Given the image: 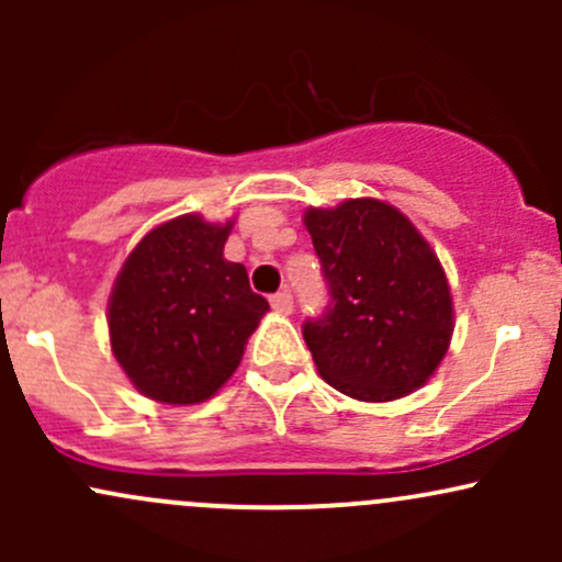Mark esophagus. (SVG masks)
Segmentation results:
<instances>
[{
    "label": "esophagus",
    "mask_w": 562,
    "mask_h": 562,
    "mask_svg": "<svg viewBox=\"0 0 562 562\" xmlns=\"http://www.w3.org/2000/svg\"><path fill=\"white\" fill-rule=\"evenodd\" d=\"M269 303H272V308L277 314H290L293 312V295L288 293V290H280V293H274L272 299H269Z\"/></svg>",
    "instance_id": "obj_1"
}]
</instances>
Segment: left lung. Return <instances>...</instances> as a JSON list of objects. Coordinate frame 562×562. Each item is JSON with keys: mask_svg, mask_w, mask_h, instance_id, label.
<instances>
[{"mask_svg": "<svg viewBox=\"0 0 562 562\" xmlns=\"http://www.w3.org/2000/svg\"><path fill=\"white\" fill-rule=\"evenodd\" d=\"M330 306L306 319L319 375L359 402L412 393L447 357L454 308L441 261L402 211L375 198L303 214Z\"/></svg>", "mask_w": 562, "mask_h": 562, "instance_id": "obj_1", "label": "left lung"}]
</instances>
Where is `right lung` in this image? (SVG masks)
<instances>
[{
  "label": "right lung",
  "mask_w": 562,
  "mask_h": 562,
  "mask_svg": "<svg viewBox=\"0 0 562 562\" xmlns=\"http://www.w3.org/2000/svg\"><path fill=\"white\" fill-rule=\"evenodd\" d=\"M229 232L232 222L177 216L147 232L115 277L111 348L153 402L184 406L214 396L269 312L243 263L224 259Z\"/></svg>",
  "instance_id": "add662e5"
}]
</instances>
